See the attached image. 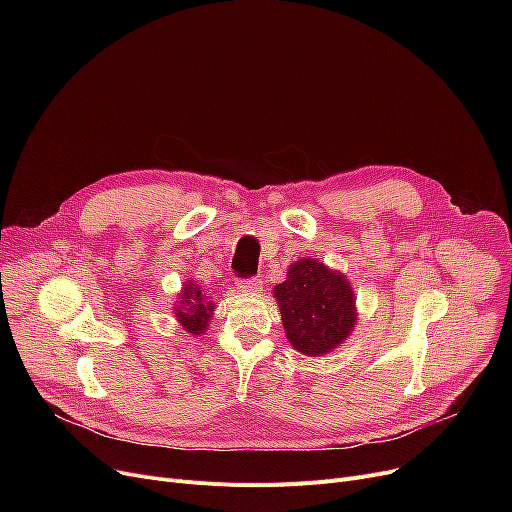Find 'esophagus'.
Returning a JSON list of instances; mask_svg holds the SVG:
<instances>
[{"instance_id": "esophagus-1", "label": "esophagus", "mask_w": 512, "mask_h": 512, "mask_svg": "<svg viewBox=\"0 0 512 512\" xmlns=\"http://www.w3.org/2000/svg\"><path fill=\"white\" fill-rule=\"evenodd\" d=\"M236 288L240 292H257L261 290V280L259 278H251V280H238Z\"/></svg>"}]
</instances>
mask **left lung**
I'll use <instances>...</instances> for the list:
<instances>
[{"label":"left lung","instance_id":"1","mask_svg":"<svg viewBox=\"0 0 512 512\" xmlns=\"http://www.w3.org/2000/svg\"><path fill=\"white\" fill-rule=\"evenodd\" d=\"M282 326L294 351L307 357L334 353L357 328V297L342 272L311 257L294 261L274 288Z\"/></svg>","mask_w":512,"mask_h":512}]
</instances>
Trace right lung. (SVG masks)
<instances>
[{"instance_id": "right-lung-1", "label": "right lung", "mask_w": 512, "mask_h": 512, "mask_svg": "<svg viewBox=\"0 0 512 512\" xmlns=\"http://www.w3.org/2000/svg\"><path fill=\"white\" fill-rule=\"evenodd\" d=\"M213 311L215 303L207 297L203 288L195 280H186L178 292V301L174 303V317L182 330L193 336L205 334Z\"/></svg>"}]
</instances>
